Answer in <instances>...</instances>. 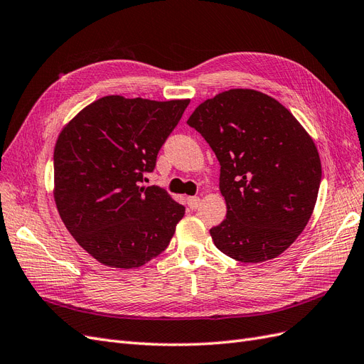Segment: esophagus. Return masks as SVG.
<instances>
[{
  "label": "esophagus",
  "mask_w": 364,
  "mask_h": 364,
  "mask_svg": "<svg viewBox=\"0 0 364 364\" xmlns=\"http://www.w3.org/2000/svg\"><path fill=\"white\" fill-rule=\"evenodd\" d=\"M186 203H188V206L191 209H197V208L200 206V197H197V196L188 197V199H186Z\"/></svg>",
  "instance_id": "esophagus-1"
}]
</instances>
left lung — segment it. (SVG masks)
I'll list each match as a JSON object with an SVG mask.
<instances>
[{"label":"left lung","instance_id":"8db88e82","mask_svg":"<svg viewBox=\"0 0 364 364\" xmlns=\"http://www.w3.org/2000/svg\"><path fill=\"white\" fill-rule=\"evenodd\" d=\"M186 123L220 162L228 214L209 230L217 249L241 262L279 257L317 200L322 164L313 138L273 97L241 87L208 98Z\"/></svg>","mask_w":364,"mask_h":364}]
</instances>
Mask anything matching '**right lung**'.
I'll return each instance as SVG.
<instances>
[{
	"mask_svg": "<svg viewBox=\"0 0 364 364\" xmlns=\"http://www.w3.org/2000/svg\"><path fill=\"white\" fill-rule=\"evenodd\" d=\"M190 100L106 95L68 121L54 146L53 196L70 234L107 267L136 269L167 249L185 208L141 186Z\"/></svg>",
	"mask_w": 364,
	"mask_h": 364,
	"instance_id": "obj_1",
	"label": "right lung"
}]
</instances>
